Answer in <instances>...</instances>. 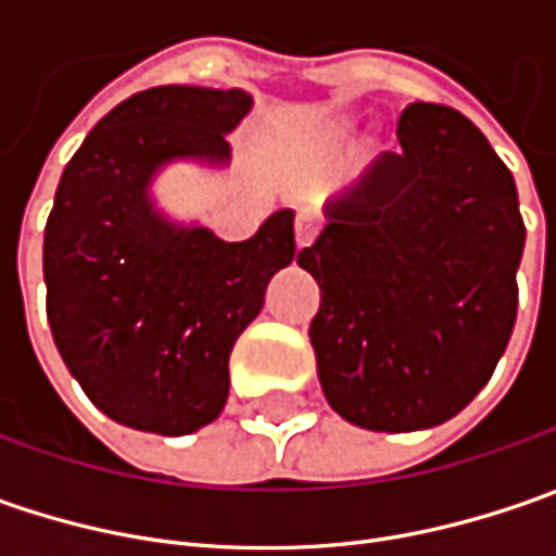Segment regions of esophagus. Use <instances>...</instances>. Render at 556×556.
Segmentation results:
<instances>
[{"label": "esophagus", "mask_w": 556, "mask_h": 556, "mask_svg": "<svg viewBox=\"0 0 556 556\" xmlns=\"http://www.w3.org/2000/svg\"><path fill=\"white\" fill-rule=\"evenodd\" d=\"M293 231H296V247H309L318 235V216L312 210H300Z\"/></svg>", "instance_id": "1"}]
</instances>
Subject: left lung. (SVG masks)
<instances>
[{"label": "left lung", "instance_id": "1", "mask_svg": "<svg viewBox=\"0 0 556 556\" xmlns=\"http://www.w3.org/2000/svg\"><path fill=\"white\" fill-rule=\"evenodd\" d=\"M395 136L296 256L321 288L309 340L325 399L377 433L439 427L489 383L526 244L514 176L470 119L415 101Z\"/></svg>", "mask_w": 556, "mask_h": 556}]
</instances>
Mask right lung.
<instances>
[{"label":"right lung","instance_id":"add662e5","mask_svg":"<svg viewBox=\"0 0 556 556\" xmlns=\"http://www.w3.org/2000/svg\"><path fill=\"white\" fill-rule=\"evenodd\" d=\"M244 89L157 86L119 101L61 173L46 223V312L83 393L123 427L185 437L223 415L228 355L293 263V210L228 244L169 219L151 194L163 166H225Z\"/></svg>","mask_w":556,"mask_h":556}]
</instances>
